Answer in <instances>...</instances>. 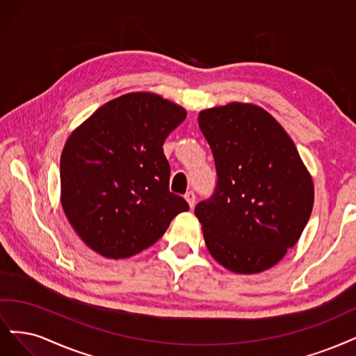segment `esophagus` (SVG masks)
Instances as JSON below:
<instances>
[{
	"label": "esophagus",
	"instance_id": "esophagus-1",
	"mask_svg": "<svg viewBox=\"0 0 356 356\" xmlns=\"http://www.w3.org/2000/svg\"><path fill=\"white\" fill-rule=\"evenodd\" d=\"M185 198H186V201L189 204V207L193 209L195 207V202H197V197H195V193L192 191H189V192L185 193Z\"/></svg>",
	"mask_w": 356,
	"mask_h": 356
}]
</instances>
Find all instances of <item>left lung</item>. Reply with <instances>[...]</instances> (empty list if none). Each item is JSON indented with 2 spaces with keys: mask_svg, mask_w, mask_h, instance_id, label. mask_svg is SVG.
<instances>
[{
  "mask_svg": "<svg viewBox=\"0 0 356 356\" xmlns=\"http://www.w3.org/2000/svg\"><path fill=\"white\" fill-rule=\"evenodd\" d=\"M216 189L195 207L205 245L226 269L257 273L296 245L311 217L314 183L290 136L248 103L200 112Z\"/></svg>",
  "mask_w": 356,
  "mask_h": 356,
  "instance_id": "8db88e82",
  "label": "left lung"
}]
</instances>
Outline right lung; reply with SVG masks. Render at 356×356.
I'll list each match as a JSON object with an SVG mask.
<instances>
[{
    "label": "right lung",
    "instance_id": "1",
    "mask_svg": "<svg viewBox=\"0 0 356 356\" xmlns=\"http://www.w3.org/2000/svg\"><path fill=\"white\" fill-rule=\"evenodd\" d=\"M185 118V109L161 96L129 93L105 103L70 136L60 158L62 207L96 253H140L189 210L170 192L163 149Z\"/></svg>",
    "mask_w": 356,
    "mask_h": 356
}]
</instances>
